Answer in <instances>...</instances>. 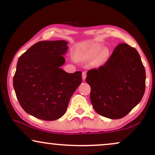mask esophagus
Returning <instances> with one entry per match:
<instances>
[{
    "instance_id": "34e87169",
    "label": "esophagus",
    "mask_w": 155,
    "mask_h": 155,
    "mask_svg": "<svg viewBox=\"0 0 155 155\" xmlns=\"http://www.w3.org/2000/svg\"><path fill=\"white\" fill-rule=\"evenodd\" d=\"M87 77V72L86 71H83L82 72V79L85 80Z\"/></svg>"
}]
</instances>
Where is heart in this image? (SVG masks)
Returning a JSON list of instances; mask_svg holds the SVG:
<instances>
[{
  "label": "heart",
  "mask_w": 155,
  "mask_h": 155,
  "mask_svg": "<svg viewBox=\"0 0 155 155\" xmlns=\"http://www.w3.org/2000/svg\"><path fill=\"white\" fill-rule=\"evenodd\" d=\"M102 46L100 44H93L84 50L81 57L84 60H92L96 58L95 61L97 64H102L106 61L108 56V51L106 49H102Z\"/></svg>",
  "instance_id": "1"
}]
</instances>
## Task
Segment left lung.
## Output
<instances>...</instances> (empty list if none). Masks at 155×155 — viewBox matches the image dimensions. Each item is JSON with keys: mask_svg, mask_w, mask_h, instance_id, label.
<instances>
[{"mask_svg": "<svg viewBox=\"0 0 155 155\" xmlns=\"http://www.w3.org/2000/svg\"><path fill=\"white\" fill-rule=\"evenodd\" d=\"M86 81L91 87L90 101L95 111L117 120L141 101L146 87L145 68L135 48L120 44L104 65L88 71Z\"/></svg>", "mask_w": 155, "mask_h": 155, "instance_id": "obj_1", "label": "left lung"}]
</instances>
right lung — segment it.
<instances>
[{
  "label": "right lung",
  "mask_w": 155,
  "mask_h": 155,
  "mask_svg": "<svg viewBox=\"0 0 155 155\" xmlns=\"http://www.w3.org/2000/svg\"><path fill=\"white\" fill-rule=\"evenodd\" d=\"M65 41H43L19 57L13 85L17 99L32 116L56 120L66 112L69 101L81 82V72H65Z\"/></svg>",
  "instance_id": "obj_1"
}]
</instances>
